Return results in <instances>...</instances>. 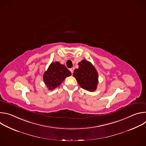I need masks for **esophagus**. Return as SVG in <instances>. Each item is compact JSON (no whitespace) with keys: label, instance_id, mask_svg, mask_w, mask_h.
Instances as JSON below:
<instances>
[{"label":"esophagus","instance_id":"34e87169","mask_svg":"<svg viewBox=\"0 0 146 146\" xmlns=\"http://www.w3.org/2000/svg\"><path fill=\"white\" fill-rule=\"evenodd\" d=\"M69 70L71 72V73L73 74V68H70V69H69Z\"/></svg>","mask_w":146,"mask_h":146}]
</instances>
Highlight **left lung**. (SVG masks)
Returning <instances> with one entry per match:
<instances>
[{
  "label": "left lung",
  "instance_id": "8db88e82",
  "mask_svg": "<svg viewBox=\"0 0 146 146\" xmlns=\"http://www.w3.org/2000/svg\"><path fill=\"white\" fill-rule=\"evenodd\" d=\"M78 68L74 70L73 76L80 86L87 91L96 90L98 83V74L90 62L82 60L78 64Z\"/></svg>",
  "mask_w": 146,
  "mask_h": 146
}]
</instances>
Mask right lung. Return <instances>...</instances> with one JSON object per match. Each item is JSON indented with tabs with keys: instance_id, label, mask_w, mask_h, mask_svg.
<instances>
[{
	"instance_id": "obj_1",
	"label": "right lung",
	"mask_w": 146,
	"mask_h": 146,
	"mask_svg": "<svg viewBox=\"0 0 146 146\" xmlns=\"http://www.w3.org/2000/svg\"><path fill=\"white\" fill-rule=\"evenodd\" d=\"M71 76V72L59 62H52L44 72L43 80L48 90H52L60 86L66 77Z\"/></svg>"
}]
</instances>
